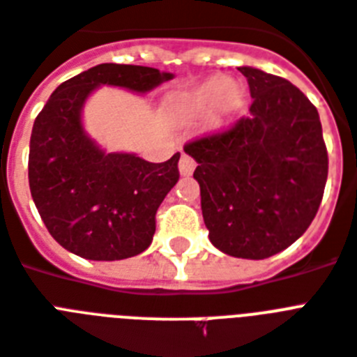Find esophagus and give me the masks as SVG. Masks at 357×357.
<instances>
[{
  "instance_id": "34e87169",
  "label": "esophagus",
  "mask_w": 357,
  "mask_h": 357,
  "mask_svg": "<svg viewBox=\"0 0 357 357\" xmlns=\"http://www.w3.org/2000/svg\"><path fill=\"white\" fill-rule=\"evenodd\" d=\"M195 168H196L195 159H192L190 155H187V153H183L181 159H179V174H181V176H190V174L195 172Z\"/></svg>"
}]
</instances>
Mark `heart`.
I'll list each match as a JSON object with an SVG mask.
<instances>
[{
	"label": "heart",
	"mask_w": 357,
	"mask_h": 357,
	"mask_svg": "<svg viewBox=\"0 0 357 357\" xmlns=\"http://www.w3.org/2000/svg\"><path fill=\"white\" fill-rule=\"evenodd\" d=\"M170 105L181 119H200L215 105L213 123L220 126L244 105V89L238 83H228L222 75H211L192 89L170 98Z\"/></svg>",
	"instance_id": "obj_1"
}]
</instances>
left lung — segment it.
Wrapping results in <instances>:
<instances>
[{"label":"left lung","mask_w":357,"mask_h":357,"mask_svg":"<svg viewBox=\"0 0 357 357\" xmlns=\"http://www.w3.org/2000/svg\"><path fill=\"white\" fill-rule=\"evenodd\" d=\"M250 116L185 144L198 167L209 241L243 259H266L304 235L328 178V151L315 105L283 77L241 66Z\"/></svg>","instance_id":"1"}]
</instances>
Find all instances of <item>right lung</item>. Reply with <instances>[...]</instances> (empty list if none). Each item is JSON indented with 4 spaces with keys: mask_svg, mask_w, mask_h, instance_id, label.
Instances as JSON below:
<instances>
[{
    "mask_svg": "<svg viewBox=\"0 0 357 357\" xmlns=\"http://www.w3.org/2000/svg\"><path fill=\"white\" fill-rule=\"evenodd\" d=\"M168 72L135 64H98L55 89L29 142V189L47 231L63 248L92 261L139 255L155 234V213L178 183L179 153L148 162L107 153L86 135L81 111L100 85L146 94Z\"/></svg>",
    "mask_w": 357,
    "mask_h": 357,
    "instance_id": "add662e5",
    "label": "right lung"
}]
</instances>
